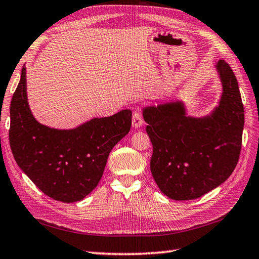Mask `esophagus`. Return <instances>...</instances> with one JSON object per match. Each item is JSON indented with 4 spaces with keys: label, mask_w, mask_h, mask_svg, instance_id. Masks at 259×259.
I'll use <instances>...</instances> for the list:
<instances>
[{
    "label": "esophagus",
    "mask_w": 259,
    "mask_h": 259,
    "mask_svg": "<svg viewBox=\"0 0 259 259\" xmlns=\"http://www.w3.org/2000/svg\"><path fill=\"white\" fill-rule=\"evenodd\" d=\"M144 124L142 114H141L140 110H135L133 117H132V125H133L134 128H140L142 127Z\"/></svg>",
    "instance_id": "esophagus-1"
}]
</instances>
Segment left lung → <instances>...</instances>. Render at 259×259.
<instances>
[{
	"label": "left lung",
	"instance_id": "left-lung-1",
	"mask_svg": "<svg viewBox=\"0 0 259 259\" xmlns=\"http://www.w3.org/2000/svg\"><path fill=\"white\" fill-rule=\"evenodd\" d=\"M221 98L206 116H188L182 100L143 108L153 145L150 168L159 189L175 201L203 196L230 177L241 150L245 114L236 75L217 64Z\"/></svg>",
	"mask_w": 259,
	"mask_h": 259
}]
</instances>
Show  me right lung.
Here are the masks:
<instances>
[{"instance_id":"1","label":"right lung","mask_w":259,"mask_h":259,"mask_svg":"<svg viewBox=\"0 0 259 259\" xmlns=\"http://www.w3.org/2000/svg\"><path fill=\"white\" fill-rule=\"evenodd\" d=\"M10 117L14 160L44 194L64 203L81 201L97 187L110 151L128 134L132 125L130 109L92 118L71 130L40 124L29 108L24 66Z\"/></svg>"}]
</instances>
